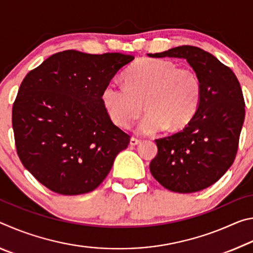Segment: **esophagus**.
Returning <instances> with one entry per match:
<instances>
[{
    "label": "esophagus",
    "instance_id": "1",
    "mask_svg": "<svg viewBox=\"0 0 253 253\" xmlns=\"http://www.w3.org/2000/svg\"><path fill=\"white\" fill-rule=\"evenodd\" d=\"M140 143L139 138H136V137H131L130 138V145L131 146H135V145H138Z\"/></svg>",
    "mask_w": 253,
    "mask_h": 253
}]
</instances>
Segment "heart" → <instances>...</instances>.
Listing matches in <instances>:
<instances>
[{"label": "heart", "mask_w": 253, "mask_h": 253, "mask_svg": "<svg viewBox=\"0 0 253 253\" xmlns=\"http://www.w3.org/2000/svg\"><path fill=\"white\" fill-rule=\"evenodd\" d=\"M126 84L110 81L101 92V101L115 125L131 126L142 113L140 134H154L169 127L181 129L194 117L202 98V81L194 70L178 68L164 59H142L126 71Z\"/></svg>", "instance_id": "b5f03b06"}]
</instances>
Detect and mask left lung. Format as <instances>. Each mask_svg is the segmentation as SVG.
Instances as JSON below:
<instances>
[{
	"instance_id": "1",
	"label": "left lung",
	"mask_w": 253,
	"mask_h": 253,
	"mask_svg": "<svg viewBox=\"0 0 253 253\" xmlns=\"http://www.w3.org/2000/svg\"><path fill=\"white\" fill-rule=\"evenodd\" d=\"M148 57L186 59L202 81L194 117L176 134L155 139L158 151L149 169L172 192L204 190L223 176L237 155L246 114L241 85L229 67L198 46L181 45Z\"/></svg>"
}]
</instances>
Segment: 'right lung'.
Here are the masks:
<instances>
[{
    "instance_id": "add662e5",
    "label": "right lung",
    "mask_w": 253,
    "mask_h": 253,
    "mask_svg": "<svg viewBox=\"0 0 253 253\" xmlns=\"http://www.w3.org/2000/svg\"><path fill=\"white\" fill-rule=\"evenodd\" d=\"M134 60L123 53H54L25 76L12 107L16 153L54 193L91 192L130 136L111 122L101 92Z\"/></svg>"
}]
</instances>
